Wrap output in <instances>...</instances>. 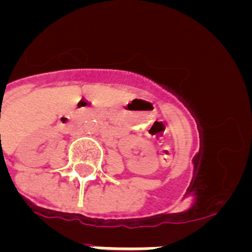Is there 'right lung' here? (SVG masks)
I'll return each instance as SVG.
<instances>
[{
    "label": "right lung",
    "mask_w": 252,
    "mask_h": 252,
    "mask_svg": "<svg viewBox=\"0 0 252 252\" xmlns=\"http://www.w3.org/2000/svg\"><path fill=\"white\" fill-rule=\"evenodd\" d=\"M0 136H1V135H0Z\"/></svg>",
    "instance_id": "obj_1"
}]
</instances>
